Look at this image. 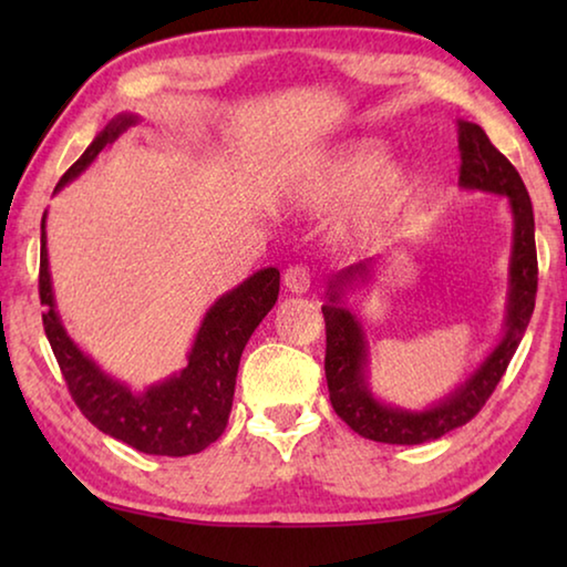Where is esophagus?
I'll use <instances>...</instances> for the list:
<instances>
[{"label":"esophagus","mask_w":567,"mask_h":567,"mask_svg":"<svg viewBox=\"0 0 567 567\" xmlns=\"http://www.w3.org/2000/svg\"><path fill=\"white\" fill-rule=\"evenodd\" d=\"M310 282H312V275H310V270H307V267L295 265L285 272V287L292 295H305L307 290H310Z\"/></svg>","instance_id":"34e87169"}]
</instances>
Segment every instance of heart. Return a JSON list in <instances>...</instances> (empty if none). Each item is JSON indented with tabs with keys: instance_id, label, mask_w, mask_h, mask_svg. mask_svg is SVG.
<instances>
[{
	"instance_id": "heart-1",
	"label": "heart",
	"mask_w": 567,
	"mask_h": 567,
	"mask_svg": "<svg viewBox=\"0 0 567 567\" xmlns=\"http://www.w3.org/2000/svg\"><path fill=\"white\" fill-rule=\"evenodd\" d=\"M385 159L388 147L370 137L324 147L290 169L285 179L287 203L300 209H328L348 199L334 223L338 235L368 239L385 229L417 195L415 169Z\"/></svg>"
}]
</instances>
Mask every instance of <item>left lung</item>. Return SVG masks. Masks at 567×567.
<instances>
[{"label": "left lung", "mask_w": 567, "mask_h": 567, "mask_svg": "<svg viewBox=\"0 0 567 567\" xmlns=\"http://www.w3.org/2000/svg\"><path fill=\"white\" fill-rule=\"evenodd\" d=\"M460 145V182L470 192L507 197L513 213V252L511 272H507V312L503 338L493 352L477 364L473 375L440 398L425 410H405L372 395L368 382V338L352 307L344 302L350 290L372 280L380 257L344 267L330 280L328 302L322 305L324 334V378H328L330 402L338 415L348 422L354 433L388 445H420L443 437L455 427L473 420L485 400L505 375L507 364L520 344L523 334L535 310L537 292V255H535V219L530 195L523 185L517 169L507 162L503 152L493 147L485 130L475 122L457 120Z\"/></svg>", "instance_id": "1"}]
</instances>
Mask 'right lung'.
Instances as JSON below:
<instances>
[{
    "mask_svg": "<svg viewBox=\"0 0 567 567\" xmlns=\"http://www.w3.org/2000/svg\"><path fill=\"white\" fill-rule=\"evenodd\" d=\"M140 122V114L122 112L104 127L84 155L64 172L54 192L80 177L100 152L124 130ZM47 213L42 215L40 247V300L47 340L82 415L104 435L122 440L147 455H195L225 433L233 410L239 358L257 324L272 310L280 295V270L265 267L225 292L209 307L195 334L187 364L175 375L147 390H132L112 378L80 350L60 320L52 290L50 257H47Z\"/></svg>",
    "mask_w": 567,
    "mask_h": 567,
    "instance_id": "right-lung-1",
    "label": "right lung"
}]
</instances>
